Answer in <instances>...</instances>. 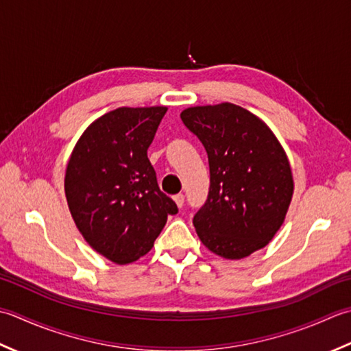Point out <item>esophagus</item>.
<instances>
[{
  "mask_svg": "<svg viewBox=\"0 0 351 351\" xmlns=\"http://www.w3.org/2000/svg\"><path fill=\"white\" fill-rule=\"evenodd\" d=\"M174 202L177 203V206L180 207H183V204H184V195L183 194H177V195H174Z\"/></svg>",
  "mask_w": 351,
  "mask_h": 351,
  "instance_id": "34e87169",
  "label": "esophagus"
}]
</instances>
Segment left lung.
Here are the masks:
<instances>
[{"label": "left lung", "instance_id": "left-lung-1", "mask_svg": "<svg viewBox=\"0 0 351 351\" xmlns=\"http://www.w3.org/2000/svg\"><path fill=\"white\" fill-rule=\"evenodd\" d=\"M180 118L209 159V194L194 215L199 239L226 259L263 248L283 224L294 192L277 138L263 121L232 103L189 107Z\"/></svg>", "mask_w": 351, "mask_h": 351}]
</instances>
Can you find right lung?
I'll return each mask as SVG.
<instances>
[{"label": "right lung", "mask_w": 351, "mask_h": 351, "mask_svg": "<svg viewBox=\"0 0 351 351\" xmlns=\"http://www.w3.org/2000/svg\"><path fill=\"white\" fill-rule=\"evenodd\" d=\"M167 107H119L94 121L69 157L65 194L88 244L125 265L153 248L177 204L157 184L148 160Z\"/></svg>", "instance_id": "right-lung-1"}]
</instances>
